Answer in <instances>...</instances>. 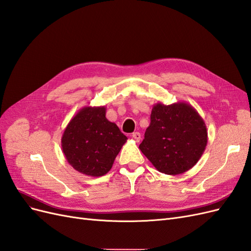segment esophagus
Segmentation results:
<instances>
[{
	"mask_svg": "<svg viewBox=\"0 0 251 251\" xmlns=\"http://www.w3.org/2000/svg\"><path fill=\"white\" fill-rule=\"evenodd\" d=\"M132 137H133L136 141H139L140 138H141V135H140L139 132H134V133L132 134Z\"/></svg>",
	"mask_w": 251,
	"mask_h": 251,
	"instance_id": "esophagus-1",
	"label": "esophagus"
}]
</instances>
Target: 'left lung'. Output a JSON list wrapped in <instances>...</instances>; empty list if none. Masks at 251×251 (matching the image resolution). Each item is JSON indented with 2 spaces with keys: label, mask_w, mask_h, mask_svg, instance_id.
<instances>
[{
  "label": "left lung",
  "mask_w": 251,
  "mask_h": 251,
  "mask_svg": "<svg viewBox=\"0 0 251 251\" xmlns=\"http://www.w3.org/2000/svg\"><path fill=\"white\" fill-rule=\"evenodd\" d=\"M206 144V126L191 104L158 102L151 109V124L139 149L156 170L174 176L191 170Z\"/></svg>",
  "instance_id": "1"
}]
</instances>
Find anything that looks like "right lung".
Instances as JSON below:
<instances>
[{
    "label": "right lung",
    "instance_id": "1",
    "mask_svg": "<svg viewBox=\"0 0 251 251\" xmlns=\"http://www.w3.org/2000/svg\"><path fill=\"white\" fill-rule=\"evenodd\" d=\"M127 137L105 117V107H83L70 120L62 136L67 161L91 177L107 174Z\"/></svg>",
    "mask_w": 251,
    "mask_h": 251
}]
</instances>
